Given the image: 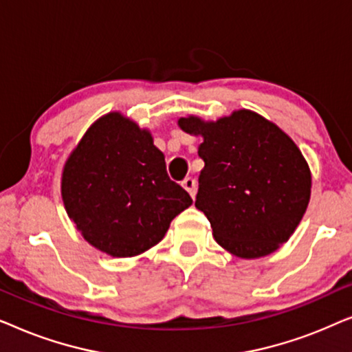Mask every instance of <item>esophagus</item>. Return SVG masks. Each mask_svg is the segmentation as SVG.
<instances>
[{
    "label": "esophagus",
    "instance_id": "obj_1",
    "mask_svg": "<svg viewBox=\"0 0 352 352\" xmlns=\"http://www.w3.org/2000/svg\"><path fill=\"white\" fill-rule=\"evenodd\" d=\"M182 187L189 192V195L194 199L195 194H197V181L194 179V177H186L184 181H182Z\"/></svg>",
    "mask_w": 352,
    "mask_h": 352
}]
</instances>
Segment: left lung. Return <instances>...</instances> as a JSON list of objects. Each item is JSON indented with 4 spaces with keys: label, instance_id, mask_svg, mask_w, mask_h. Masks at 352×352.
<instances>
[{
    "label": "left lung",
    "instance_id": "left-lung-1",
    "mask_svg": "<svg viewBox=\"0 0 352 352\" xmlns=\"http://www.w3.org/2000/svg\"><path fill=\"white\" fill-rule=\"evenodd\" d=\"M182 131L201 136L195 206L213 237L239 258H261L295 232L311 199V171L300 148L277 124L252 110L204 122L179 118Z\"/></svg>",
    "mask_w": 352,
    "mask_h": 352
}]
</instances>
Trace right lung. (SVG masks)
Segmentation results:
<instances>
[{
	"instance_id": "right-lung-1",
	"label": "right lung",
	"mask_w": 352,
	"mask_h": 352,
	"mask_svg": "<svg viewBox=\"0 0 352 352\" xmlns=\"http://www.w3.org/2000/svg\"><path fill=\"white\" fill-rule=\"evenodd\" d=\"M60 192L86 242L113 258L147 252L192 205L190 195L168 176L152 134L120 112L88 128L67 158Z\"/></svg>"
}]
</instances>
